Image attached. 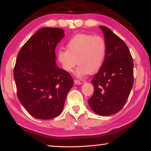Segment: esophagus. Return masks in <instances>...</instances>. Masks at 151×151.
Masks as SVG:
<instances>
[{
  "instance_id": "1",
  "label": "esophagus",
  "mask_w": 151,
  "mask_h": 151,
  "mask_svg": "<svg viewBox=\"0 0 151 151\" xmlns=\"http://www.w3.org/2000/svg\"><path fill=\"white\" fill-rule=\"evenodd\" d=\"M74 83H75V85H81V84H82V83H81V81H77V80L74 81Z\"/></svg>"
}]
</instances>
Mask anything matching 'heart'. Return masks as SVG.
Wrapping results in <instances>:
<instances>
[{
  "mask_svg": "<svg viewBox=\"0 0 151 151\" xmlns=\"http://www.w3.org/2000/svg\"><path fill=\"white\" fill-rule=\"evenodd\" d=\"M106 43L100 36L79 33L71 37L66 49L58 52V60L64 70L70 73L76 64L75 76L81 78L87 74H94L101 68L106 55ZM78 60L76 61V60Z\"/></svg>",
  "mask_w": 151,
  "mask_h": 151,
  "instance_id": "heart-1",
  "label": "heart"
}]
</instances>
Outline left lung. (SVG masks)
Here are the masks:
<instances>
[{
	"label": "left lung",
	"mask_w": 151,
	"mask_h": 151,
	"mask_svg": "<svg viewBox=\"0 0 151 151\" xmlns=\"http://www.w3.org/2000/svg\"><path fill=\"white\" fill-rule=\"evenodd\" d=\"M99 28L106 43V55L91 81L94 92L88 102L95 114L107 116L120 111L125 105L133 86L134 64L123 40L107 27Z\"/></svg>",
	"instance_id": "8db88e82"
}]
</instances>
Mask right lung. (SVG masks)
Wrapping results in <instances>:
<instances>
[{
	"mask_svg": "<svg viewBox=\"0 0 151 151\" xmlns=\"http://www.w3.org/2000/svg\"><path fill=\"white\" fill-rule=\"evenodd\" d=\"M64 36L60 28L44 27L21 47L14 68L19 100L33 117L50 119L63 111L71 76L56 66L55 49Z\"/></svg>",
	"mask_w": 151,
	"mask_h": 151,
	"instance_id": "obj_1",
	"label": "right lung"
}]
</instances>
